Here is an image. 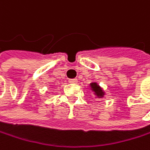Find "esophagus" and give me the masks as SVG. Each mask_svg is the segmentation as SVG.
I'll use <instances>...</instances> for the list:
<instances>
[{"label":"esophagus","instance_id":"1","mask_svg":"<svg viewBox=\"0 0 150 150\" xmlns=\"http://www.w3.org/2000/svg\"><path fill=\"white\" fill-rule=\"evenodd\" d=\"M68 82H69V83H72V84H76L77 82H78V80L76 79V78H74V79H69Z\"/></svg>","mask_w":150,"mask_h":150}]
</instances>
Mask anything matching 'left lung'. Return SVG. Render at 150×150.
Returning <instances> with one entry per match:
<instances>
[{"instance_id":"8db88e82","label":"left lung","mask_w":150,"mask_h":150,"mask_svg":"<svg viewBox=\"0 0 150 150\" xmlns=\"http://www.w3.org/2000/svg\"><path fill=\"white\" fill-rule=\"evenodd\" d=\"M91 90L93 92L94 96L96 98H103L105 95V92L104 91V90L98 84V83H91L90 84Z\"/></svg>"}]
</instances>
